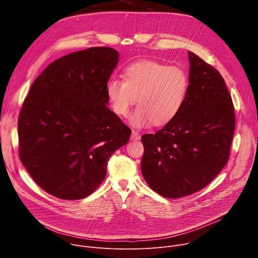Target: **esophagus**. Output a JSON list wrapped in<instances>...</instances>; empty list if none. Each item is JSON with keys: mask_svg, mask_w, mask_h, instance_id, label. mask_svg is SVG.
<instances>
[{"mask_svg": "<svg viewBox=\"0 0 258 258\" xmlns=\"http://www.w3.org/2000/svg\"><path fill=\"white\" fill-rule=\"evenodd\" d=\"M140 139H141V135H140L139 133L133 131V132H132V136H131V140H133V141H138V140H140Z\"/></svg>", "mask_w": 258, "mask_h": 258, "instance_id": "obj_1", "label": "esophagus"}]
</instances>
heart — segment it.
Listing matches in <instances>:
<instances>
[{
    "label": "heart",
    "instance_id": "heart-1",
    "mask_svg": "<svg viewBox=\"0 0 258 258\" xmlns=\"http://www.w3.org/2000/svg\"><path fill=\"white\" fill-rule=\"evenodd\" d=\"M190 87L188 73L180 67L154 60L130 64L123 81L111 80L107 95L113 111L127 116L138 97L139 105L131 115L135 127H146L153 122L162 126L173 120L185 105Z\"/></svg>",
    "mask_w": 258,
    "mask_h": 258
}]
</instances>
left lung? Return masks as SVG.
<instances>
[{"instance_id": "left-lung-1", "label": "left lung", "mask_w": 258, "mask_h": 258, "mask_svg": "<svg viewBox=\"0 0 258 258\" xmlns=\"http://www.w3.org/2000/svg\"><path fill=\"white\" fill-rule=\"evenodd\" d=\"M190 87L178 115L142 136L141 170L149 187L179 198L206 187L229 161L235 132L232 97L220 73L189 52Z\"/></svg>"}]
</instances>
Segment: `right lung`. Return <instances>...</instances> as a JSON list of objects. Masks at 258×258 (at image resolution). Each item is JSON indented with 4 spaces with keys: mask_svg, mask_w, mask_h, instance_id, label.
I'll return each mask as SVG.
<instances>
[{
    "mask_svg": "<svg viewBox=\"0 0 258 258\" xmlns=\"http://www.w3.org/2000/svg\"><path fill=\"white\" fill-rule=\"evenodd\" d=\"M118 52L94 47L49 64L35 79L18 118L19 158L47 193L65 200L91 195L111 155L131 137L106 105Z\"/></svg>",
    "mask_w": 258,
    "mask_h": 258,
    "instance_id": "obj_1",
    "label": "right lung"
}]
</instances>
